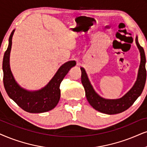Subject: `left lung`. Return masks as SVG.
I'll return each instance as SVG.
<instances>
[{"label":"left lung","instance_id":"left-lung-1","mask_svg":"<svg viewBox=\"0 0 147 147\" xmlns=\"http://www.w3.org/2000/svg\"><path fill=\"white\" fill-rule=\"evenodd\" d=\"M136 42L140 50L141 57L138 77L132 88L121 98L117 100H107L98 96L90 84L84 68H81V82L84 87L85 96L90 105L96 111L108 115H114L122 113L129 109L142 94L146 79V57L144 49L138 43L137 36L136 37Z\"/></svg>","mask_w":147,"mask_h":147}]
</instances>
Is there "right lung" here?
Segmentation results:
<instances>
[{"label":"right lung","mask_w":147,"mask_h":147,"mask_svg":"<svg viewBox=\"0 0 147 147\" xmlns=\"http://www.w3.org/2000/svg\"><path fill=\"white\" fill-rule=\"evenodd\" d=\"M13 32L14 30H13L11 33L9 46L3 57V83L5 90L9 97L26 112L40 113L51 110L60 100V83L70 68L75 66V61H69L61 66L49 83L41 90L34 92L24 90L16 82L9 66V55Z\"/></svg>","instance_id":"obj_1"}]
</instances>
